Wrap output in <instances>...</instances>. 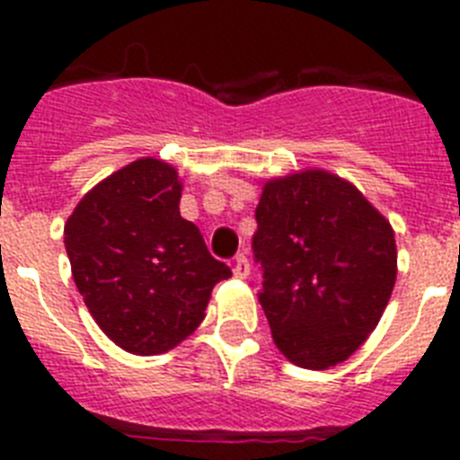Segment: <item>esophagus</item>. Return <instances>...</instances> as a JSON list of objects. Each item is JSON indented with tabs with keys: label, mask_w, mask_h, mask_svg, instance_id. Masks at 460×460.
I'll list each match as a JSON object with an SVG mask.
<instances>
[{
	"label": "esophagus",
	"mask_w": 460,
	"mask_h": 460,
	"mask_svg": "<svg viewBox=\"0 0 460 460\" xmlns=\"http://www.w3.org/2000/svg\"><path fill=\"white\" fill-rule=\"evenodd\" d=\"M249 271H251L249 258H246L243 253H239L233 262V274L237 276V279H246V276H249Z\"/></svg>",
	"instance_id": "obj_1"
}]
</instances>
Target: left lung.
<instances>
[{
	"instance_id": "8db88e82",
	"label": "left lung",
	"mask_w": 460,
	"mask_h": 460,
	"mask_svg": "<svg viewBox=\"0 0 460 460\" xmlns=\"http://www.w3.org/2000/svg\"><path fill=\"white\" fill-rule=\"evenodd\" d=\"M255 221L258 299L274 343L296 367H336L367 341L392 296V226L350 181L324 170L265 184Z\"/></svg>"
}]
</instances>
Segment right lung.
<instances>
[{
	"label": "right lung",
	"mask_w": 460,
	"mask_h": 460,
	"mask_svg": "<svg viewBox=\"0 0 460 460\" xmlns=\"http://www.w3.org/2000/svg\"><path fill=\"white\" fill-rule=\"evenodd\" d=\"M177 170L140 158L93 186L64 227L73 280L96 324L133 355L193 334L230 267L180 214Z\"/></svg>",
	"instance_id": "obj_1"
}]
</instances>
